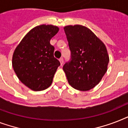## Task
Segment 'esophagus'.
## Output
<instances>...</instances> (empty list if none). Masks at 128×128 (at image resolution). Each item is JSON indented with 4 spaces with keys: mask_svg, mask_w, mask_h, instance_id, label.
<instances>
[{
    "mask_svg": "<svg viewBox=\"0 0 128 128\" xmlns=\"http://www.w3.org/2000/svg\"><path fill=\"white\" fill-rule=\"evenodd\" d=\"M59 60H60V64H61V65H62V64H63V63H64V59H63V58H60V59H59Z\"/></svg>",
    "mask_w": 128,
    "mask_h": 128,
    "instance_id": "obj_1",
    "label": "esophagus"
}]
</instances>
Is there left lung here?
I'll return each instance as SVG.
<instances>
[{
  "label": "left lung",
  "mask_w": 128,
  "mask_h": 128,
  "mask_svg": "<svg viewBox=\"0 0 128 128\" xmlns=\"http://www.w3.org/2000/svg\"><path fill=\"white\" fill-rule=\"evenodd\" d=\"M71 52L63 70L68 83L81 91L97 85L107 71L109 56L102 42L90 29L81 25L64 28Z\"/></svg>",
  "instance_id": "obj_1"
}]
</instances>
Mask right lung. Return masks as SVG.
Returning a JSON list of instances; mask_svg holds the SVG:
<instances>
[{
  "mask_svg": "<svg viewBox=\"0 0 128 128\" xmlns=\"http://www.w3.org/2000/svg\"><path fill=\"white\" fill-rule=\"evenodd\" d=\"M59 28L40 25L32 28L15 49L12 67L18 79L34 91L48 88L60 63L54 58V47L50 41Z\"/></svg>",
  "mask_w": 128,
  "mask_h": 128,
  "instance_id": "right-lung-1",
  "label": "right lung"
}]
</instances>
